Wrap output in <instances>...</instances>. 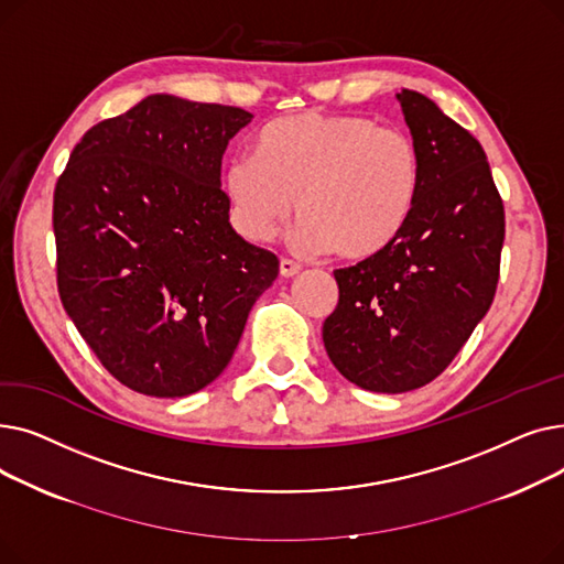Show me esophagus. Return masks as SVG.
Wrapping results in <instances>:
<instances>
[{
  "label": "esophagus",
  "instance_id": "34e87169",
  "mask_svg": "<svg viewBox=\"0 0 564 564\" xmlns=\"http://www.w3.org/2000/svg\"><path fill=\"white\" fill-rule=\"evenodd\" d=\"M279 270H281V276L290 279V276H294V274H300L302 264H300V262H294V260H290V258H281V262H279Z\"/></svg>",
  "mask_w": 564,
  "mask_h": 564
}]
</instances>
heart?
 I'll return each mask as SVG.
<instances>
[{"mask_svg":"<svg viewBox=\"0 0 564 564\" xmlns=\"http://www.w3.org/2000/svg\"><path fill=\"white\" fill-rule=\"evenodd\" d=\"M256 145L258 155L237 153L224 169L232 221L249 240H272L297 198L294 245L366 260L398 240L419 203L416 141L372 118L294 113L267 123Z\"/></svg>","mask_w":564,"mask_h":564,"instance_id":"b5f03b06","label":"heart"}]
</instances>
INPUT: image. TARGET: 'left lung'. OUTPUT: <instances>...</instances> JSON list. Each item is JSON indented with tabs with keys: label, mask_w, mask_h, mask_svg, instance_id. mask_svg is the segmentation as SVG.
Masks as SVG:
<instances>
[{
	"label": "left lung",
	"mask_w": 564,
	"mask_h": 564,
	"mask_svg": "<svg viewBox=\"0 0 564 564\" xmlns=\"http://www.w3.org/2000/svg\"><path fill=\"white\" fill-rule=\"evenodd\" d=\"M423 185L398 240L336 270L338 306L322 340L338 372L375 393L438 377L487 315L500 272L506 210L480 141L427 96L402 88Z\"/></svg>",
	"instance_id": "8db88e82"
}]
</instances>
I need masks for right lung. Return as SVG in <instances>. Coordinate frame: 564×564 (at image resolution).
I'll use <instances>...</instances> for the list:
<instances>
[{
  "label": "right lung",
  "mask_w": 564,
  "mask_h": 564,
  "mask_svg": "<svg viewBox=\"0 0 564 564\" xmlns=\"http://www.w3.org/2000/svg\"><path fill=\"white\" fill-rule=\"evenodd\" d=\"M240 107L155 94L94 126L54 187L58 297L123 387L183 398L215 381L279 258L228 221L221 158Z\"/></svg>",
  "instance_id": "obj_1"
}]
</instances>
